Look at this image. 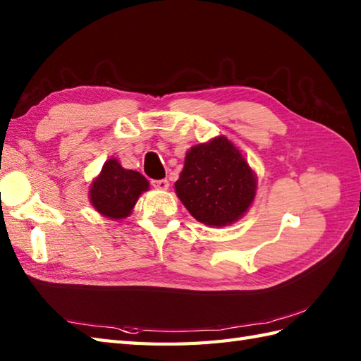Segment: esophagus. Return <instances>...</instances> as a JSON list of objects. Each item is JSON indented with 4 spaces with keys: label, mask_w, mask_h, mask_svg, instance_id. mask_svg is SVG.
Wrapping results in <instances>:
<instances>
[{
    "label": "esophagus",
    "mask_w": 361,
    "mask_h": 361,
    "mask_svg": "<svg viewBox=\"0 0 361 361\" xmlns=\"http://www.w3.org/2000/svg\"><path fill=\"white\" fill-rule=\"evenodd\" d=\"M152 186L158 190H167L169 181L167 180H155V181H152Z\"/></svg>",
    "instance_id": "obj_1"
}]
</instances>
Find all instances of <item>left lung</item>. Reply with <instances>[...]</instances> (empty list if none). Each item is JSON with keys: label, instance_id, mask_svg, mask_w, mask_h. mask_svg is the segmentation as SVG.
<instances>
[{"label": "left lung", "instance_id": "obj_1", "mask_svg": "<svg viewBox=\"0 0 361 361\" xmlns=\"http://www.w3.org/2000/svg\"><path fill=\"white\" fill-rule=\"evenodd\" d=\"M256 190V172L226 136L192 145L175 181V194L190 216L211 228L229 226L242 219Z\"/></svg>", "mask_w": 361, "mask_h": 361}]
</instances>
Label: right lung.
<instances>
[{
	"label": "right lung",
	"instance_id": "right-lung-1",
	"mask_svg": "<svg viewBox=\"0 0 361 361\" xmlns=\"http://www.w3.org/2000/svg\"><path fill=\"white\" fill-rule=\"evenodd\" d=\"M150 185L140 172L121 166L116 158H109L90 186V203L101 216L110 220L127 219L136 202Z\"/></svg>",
	"mask_w": 361,
	"mask_h": 361
}]
</instances>
